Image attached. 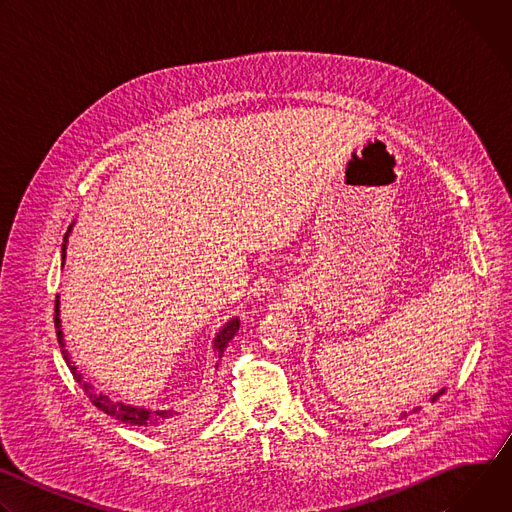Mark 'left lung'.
Returning <instances> with one entry per match:
<instances>
[{"instance_id":"1","label":"left lung","mask_w":512,"mask_h":512,"mask_svg":"<svg viewBox=\"0 0 512 512\" xmlns=\"http://www.w3.org/2000/svg\"><path fill=\"white\" fill-rule=\"evenodd\" d=\"M444 391H446V389H440V391H437V393L431 397V403L440 399V395H444ZM415 411H419V407H415V409H413V411H409V413H415ZM409 413H407V411H405V413H401V419H403V417H407ZM364 425H367V423H364Z\"/></svg>"}]
</instances>
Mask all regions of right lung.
<instances>
[{
    "label": "right lung",
    "instance_id": "obj_1",
    "mask_svg": "<svg viewBox=\"0 0 512 512\" xmlns=\"http://www.w3.org/2000/svg\"><path fill=\"white\" fill-rule=\"evenodd\" d=\"M72 233V227H68V233L64 235V243H62V265H64V259H66V245H68V235ZM54 326H56V336H58V344H60V350H62V356L68 364V369L72 373V377L77 379V383L81 385V389L87 393V397L93 401L95 407H99L103 413L123 421V423H129V425H139V427H162V425H168V423H174V419L180 415V411H174V409H145V407H139V405H129V403H123V401H113L109 395L105 393H99L95 389V385H91L89 381L83 379V375L77 371V364L72 362V358L68 356V350L64 348V334H62V326H60V300L56 296V306H54ZM239 326H241V320L235 316L231 318L221 330L216 332L214 340H212V348L214 352L218 354V358L223 356L225 348L229 346V342L233 340V336L239 332ZM218 367V362H216Z\"/></svg>",
    "mask_w": 512,
    "mask_h": 512
}]
</instances>
